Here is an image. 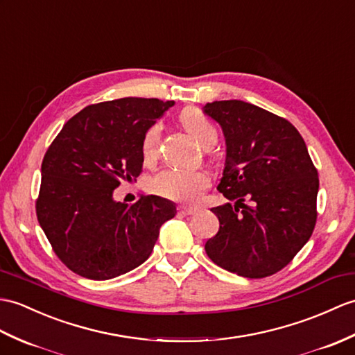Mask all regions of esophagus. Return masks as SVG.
<instances>
[{"label": "esophagus", "instance_id": "obj_1", "mask_svg": "<svg viewBox=\"0 0 355 355\" xmlns=\"http://www.w3.org/2000/svg\"><path fill=\"white\" fill-rule=\"evenodd\" d=\"M198 210L193 209V207H186V205H180L178 207V213L180 215H184V216H191V215H195Z\"/></svg>", "mask_w": 355, "mask_h": 355}]
</instances>
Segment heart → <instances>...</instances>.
I'll return each mask as SVG.
<instances>
[{
  "label": "heart",
  "instance_id": "1",
  "mask_svg": "<svg viewBox=\"0 0 355 355\" xmlns=\"http://www.w3.org/2000/svg\"><path fill=\"white\" fill-rule=\"evenodd\" d=\"M180 121L198 144L204 148L215 145L218 131L211 121L198 109H184L180 113ZM162 125L159 122L145 131L142 139V153L146 160H154L157 155ZM210 184V177L204 171L164 169L154 178V191L168 200L193 204L201 200L205 189Z\"/></svg>",
  "mask_w": 355,
  "mask_h": 355
}]
</instances>
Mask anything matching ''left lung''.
Segmentation results:
<instances>
[{
	"instance_id": "1",
	"label": "left lung",
	"mask_w": 355,
	"mask_h": 355,
	"mask_svg": "<svg viewBox=\"0 0 355 355\" xmlns=\"http://www.w3.org/2000/svg\"><path fill=\"white\" fill-rule=\"evenodd\" d=\"M225 136L218 191L234 204L213 207L219 232L205 243L213 263L246 278L282 270L315 230L318 171L292 123L250 103L202 107Z\"/></svg>"
}]
</instances>
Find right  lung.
<instances>
[{
    "instance_id": "obj_1",
    "label": "right lung",
    "mask_w": 355,
    "mask_h": 355,
    "mask_svg": "<svg viewBox=\"0 0 355 355\" xmlns=\"http://www.w3.org/2000/svg\"><path fill=\"white\" fill-rule=\"evenodd\" d=\"M174 101L121 98L87 105L64 123L42 162L36 201L40 227L66 266L89 279H110L150 257L175 204L142 195L113 198L142 172V139Z\"/></svg>"
}]
</instances>
